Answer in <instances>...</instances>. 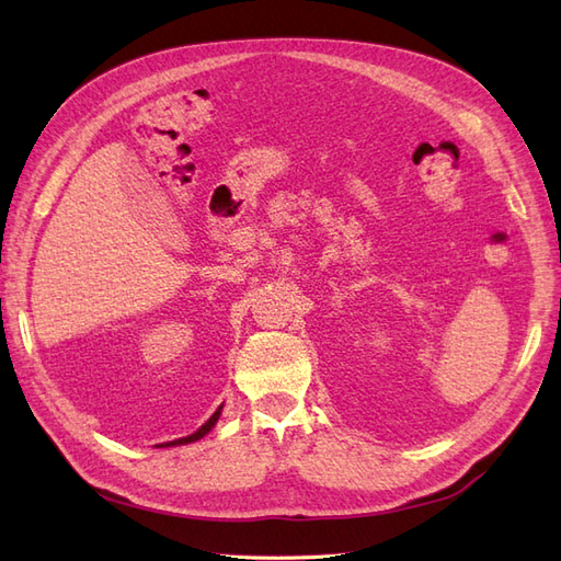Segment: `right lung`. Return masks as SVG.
Wrapping results in <instances>:
<instances>
[{
  "label": "right lung",
  "instance_id": "right-lung-1",
  "mask_svg": "<svg viewBox=\"0 0 561 561\" xmlns=\"http://www.w3.org/2000/svg\"><path fill=\"white\" fill-rule=\"evenodd\" d=\"M217 419H219V410L206 421V423H203V426L196 431V433H192V435H186V437H180V439H173V443H165V447H175V445H186V443H196V439H201L203 435H206L213 426H215V423H217ZM163 447V445H161Z\"/></svg>",
  "mask_w": 561,
  "mask_h": 561
}]
</instances>
